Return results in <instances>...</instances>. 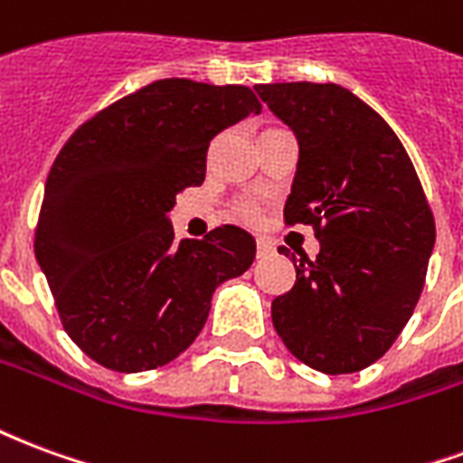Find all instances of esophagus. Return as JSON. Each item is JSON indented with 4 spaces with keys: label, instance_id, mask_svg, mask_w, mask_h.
<instances>
[{
    "label": "esophagus",
    "instance_id": "34e87169",
    "mask_svg": "<svg viewBox=\"0 0 463 463\" xmlns=\"http://www.w3.org/2000/svg\"><path fill=\"white\" fill-rule=\"evenodd\" d=\"M272 252V242L265 238H258V258H268Z\"/></svg>",
    "mask_w": 463,
    "mask_h": 463
}]
</instances>
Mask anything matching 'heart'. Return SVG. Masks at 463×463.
<instances>
[{
  "mask_svg": "<svg viewBox=\"0 0 463 463\" xmlns=\"http://www.w3.org/2000/svg\"><path fill=\"white\" fill-rule=\"evenodd\" d=\"M241 213L242 215H245V218H255V205H248V203H245V205H241Z\"/></svg>",
  "mask_w": 463,
  "mask_h": 463,
  "instance_id": "b5f03b06",
  "label": "heart"
}]
</instances>
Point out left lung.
I'll list each match as a JSON object with an SVG mask.
<instances>
[{"instance_id": "8db88e82", "label": "left lung", "mask_w": 463, "mask_h": 463, "mask_svg": "<svg viewBox=\"0 0 463 463\" xmlns=\"http://www.w3.org/2000/svg\"><path fill=\"white\" fill-rule=\"evenodd\" d=\"M255 91L300 146L285 222L312 225L320 241L315 260L295 265L292 290L272 300V325L307 367L359 372L417 307L437 238L427 195L397 133L349 89L292 81Z\"/></svg>"}]
</instances>
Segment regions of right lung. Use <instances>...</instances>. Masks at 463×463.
Here are the masks:
<instances>
[{
  "instance_id": "right-lung-1",
  "label": "right lung",
  "mask_w": 463,
  "mask_h": 463,
  "mask_svg": "<svg viewBox=\"0 0 463 463\" xmlns=\"http://www.w3.org/2000/svg\"><path fill=\"white\" fill-rule=\"evenodd\" d=\"M262 106L248 86L161 79L79 126L49 171L34 252L69 337L114 372L168 364L198 337L221 282L255 258L222 225L173 242L175 195L205 181L211 141Z\"/></svg>"
}]
</instances>
